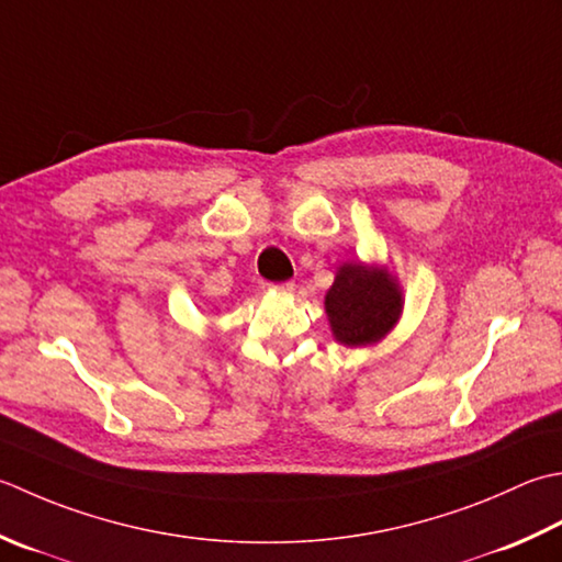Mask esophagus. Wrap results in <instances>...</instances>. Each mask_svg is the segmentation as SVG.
I'll return each mask as SVG.
<instances>
[{
  "label": "esophagus",
  "mask_w": 562,
  "mask_h": 562,
  "mask_svg": "<svg viewBox=\"0 0 562 562\" xmlns=\"http://www.w3.org/2000/svg\"><path fill=\"white\" fill-rule=\"evenodd\" d=\"M272 288L278 290V292H292L294 284L292 282H278V284H272Z\"/></svg>",
  "instance_id": "esophagus-1"
}]
</instances>
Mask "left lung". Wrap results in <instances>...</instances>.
Instances as JSON below:
<instances>
[{
    "label": "left lung",
    "mask_w": 562,
    "mask_h": 562,
    "mask_svg": "<svg viewBox=\"0 0 562 562\" xmlns=\"http://www.w3.org/2000/svg\"><path fill=\"white\" fill-rule=\"evenodd\" d=\"M324 310L340 346L368 348L400 324L404 292L387 266L344 262L324 296Z\"/></svg>",
    "instance_id": "left-lung-1"
}]
</instances>
